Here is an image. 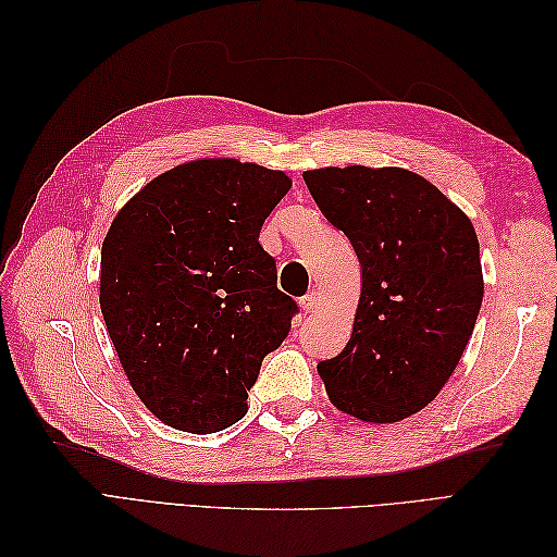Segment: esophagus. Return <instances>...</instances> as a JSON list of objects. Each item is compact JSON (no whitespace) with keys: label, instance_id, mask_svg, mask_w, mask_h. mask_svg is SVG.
<instances>
[{"label":"esophagus","instance_id":"esophagus-1","mask_svg":"<svg viewBox=\"0 0 557 557\" xmlns=\"http://www.w3.org/2000/svg\"><path fill=\"white\" fill-rule=\"evenodd\" d=\"M299 305H301V309H305V313H313L318 309V295L315 293L305 295L299 299Z\"/></svg>","mask_w":557,"mask_h":557}]
</instances>
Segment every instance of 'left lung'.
Returning a JSON list of instances; mask_svg holds the SVG:
<instances>
[{
    "label": "left lung",
    "mask_w": 557,
    "mask_h": 557,
    "mask_svg": "<svg viewBox=\"0 0 557 557\" xmlns=\"http://www.w3.org/2000/svg\"><path fill=\"white\" fill-rule=\"evenodd\" d=\"M320 213L356 248L362 293L339 356L318 362L339 411L397 423L458 367L483 301L479 239L430 181L397 166L305 172Z\"/></svg>",
    "instance_id": "1"
}]
</instances>
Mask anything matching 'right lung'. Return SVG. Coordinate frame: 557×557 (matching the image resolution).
Returning <instances> with one entry per match:
<instances>
[{"mask_svg": "<svg viewBox=\"0 0 557 557\" xmlns=\"http://www.w3.org/2000/svg\"><path fill=\"white\" fill-rule=\"evenodd\" d=\"M290 185L260 164L197 160L150 181L111 223L99 305L162 423L209 434L246 416L264 356L299 313L258 242Z\"/></svg>", "mask_w": 557, "mask_h": 557, "instance_id": "1", "label": "right lung"}]
</instances>
